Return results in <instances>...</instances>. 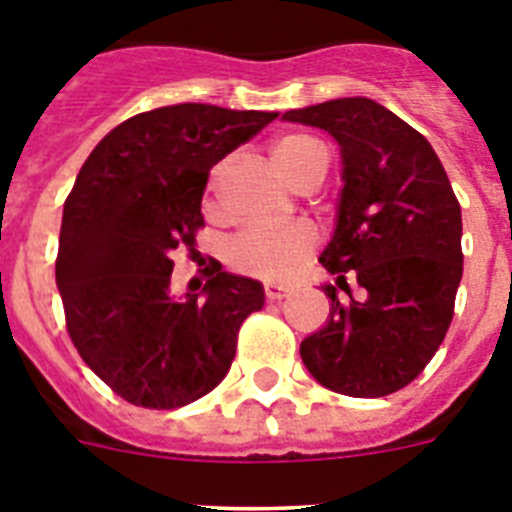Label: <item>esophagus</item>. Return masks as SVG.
I'll return each mask as SVG.
<instances>
[{"mask_svg": "<svg viewBox=\"0 0 512 512\" xmlns=\"http://www.w3.org/2000/svg\"><path fill=\"white\" fill-rule=\"evenodd\" d=\"M264 295L269 302H277V300H284V297L289 295V287L287 284H277V282H266L264 284Z\"/></svg>", "mask_w": 512, "mask_h": 512, "instance_id": "1", "label": "esophagus"}]
</instances>
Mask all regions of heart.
I'll list each match as a JSON object with an SVG mask.
<instances>
[{"label": "heart", "mask_w": 512, "mask_h": 512, "mask_svg": "<svg viewBox=\"0 0 512 512\" xmlns=\"http://www.w3.org/2000/svg\"><path fill=\"white\" fill-rule=\"evenodd\" d=\"M271 158L295 184L312 171L328 169V148L323 140L307 133L279 135L271 143ZM207 210H215L212 197H207ZM315 243L318 233L307 223H289L282 228H246L230 241L228 261L241 274L269 279L289 277L300 269Z\"/></svg>", "instance_id": "1"}]
</instances>
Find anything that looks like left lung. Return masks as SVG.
<instances>
[{
    "label": "left lung",
    "mask_w": 512,
    "mask_h": 512,
    "mask_svg": "<svg viewBox=\"0 0 512 512\" xmlns=\"http://www.w3.org/2000/svg\"><path fill=\"white\" fill-rule=\"evenodd\" d=\"M284 120L328 130L343 158L336 233L320 264L349 300L325 284L330 320L302 341L300 356L328 390L392 395L423 372L454 318L464 271L459 200L431 143L374 99H330Z\"/></svg>",
    "instance_id": "1"
}]
</instances>
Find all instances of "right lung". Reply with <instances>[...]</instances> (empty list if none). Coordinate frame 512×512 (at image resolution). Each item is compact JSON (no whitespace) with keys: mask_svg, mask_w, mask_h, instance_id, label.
Here are the masks:
<instances>
[{"mask_svg":"<svg viewBox=\"0 0 512 512\" xmlns=\"http://www.w3.org/2000/svg\"><path fill=\"white\" fill-rule=\"evenodd\" d=\"M277 112L171 104L104 135L66 197L56 284L87 366L138 408L174 410L223 382L264 287L207 266L202 295H171V253L205 228L210 169Z\"/></svg>","mask_w":512,"mask_h":512,"instance_id":"1","label":"right lung"}]
</instances>
